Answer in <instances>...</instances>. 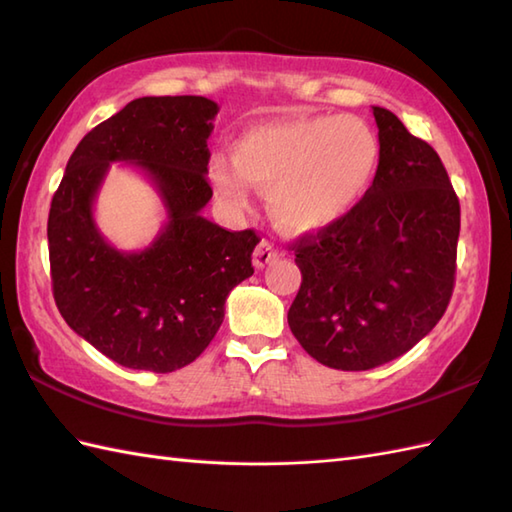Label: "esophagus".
<instances>
[{
    "mask_svg": "<svg viewBox=\"0 0 512 512\" xmlns=\"http://www.w3.org/2000/svg\"><path fill=\"white\" fill-rule=\"evenodd\" d=\"M279 253H277V248L270 244V242H259V246L255 248V253H253V264H255V268L259 270V268H264V266H268L270 262H273V259L277 257Z\"/></svg>",
    "mask_w": 512,
    "mask_h": 512,
    "instance_id": "obj_1",
    "label": "esophagus"
}]
</instances>
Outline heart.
Masks as SVG:
<instances>
[{"label": "heart", "mask_w": 512, "mask_h": 512, "mask_svg": "<svg viewBox=\"0 0 512 512\" xmlns=\"http://www.w3.org/2000/svg\"><path fill=\"white\" fill-rule=\"evenodd\" d=\"M231 160L215 156L209 165L226 206L244 211L250 184L268 193L281 228L317 233L363 202L378 173L380 140L356 116H284L246 129Z\"/></svg>", "instance_id": "obj_1"}]
</instances>
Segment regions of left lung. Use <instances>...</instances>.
Here are the masks:
<instances>
[{
    "mask_svg": "<svg viewBox=\"0 0 512 512\" xmlns=\"http://www.w3.org/2000/svg\"><path fill=\"white\" fill-rule=\"evenodd\" d=\"M372 112V187L341 222L292 246L301 288L290 330L312 358L343 372L394 361L436 328L458 257L460 200L436 149L385 107Z\"/></svg>",
    "mask_w": 512,
    "mask_h": 512,
    "instance_id": "8db88e82",
    "label": "left lung"
}]
</instances>
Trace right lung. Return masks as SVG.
Wrapping results in <instances>:
<instances>
[{
	"mask_svg": "<svg viewBox=\"0 0 512 512\" xmlns=\"http://www.w3.org/2000/svg\"><path fill=\"white\" fill-rule=\"evenodd\" d=\"M217 112L204 96L127 103L76 145L52 198L54 301L76 334L123 367L167 374L193 363L220 330L228 292L253 275L257 233L202 217ZM112 161L138 166L166 204L168 222L143 251H118L93 222Z\"/></svg>",
	"mask_w": 512,
	"mask_h": 512,
	"instance_id": "obj_1",
	"label": "right lung"
}]
</instances>
